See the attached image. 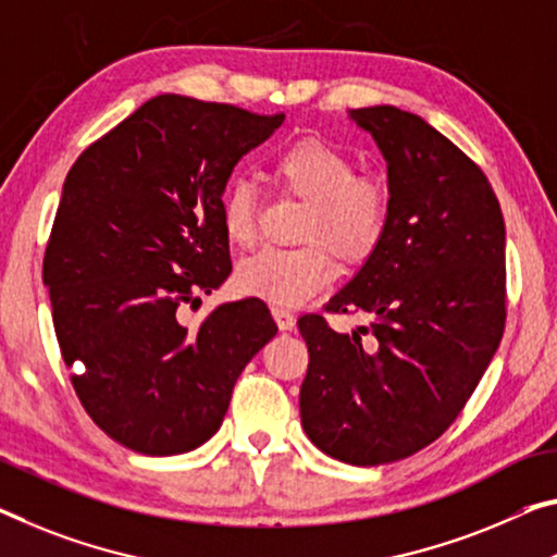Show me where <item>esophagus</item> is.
<instances>
[{
    "label": "esophagus",
    "mask_w": 557,
    "mask_h": 557,
    "mask_svg": "<svg viewBox=\"0 0 557 557\" xmlns=\"http://www.w3.org/2000/svg\"><path fill=\"white\" fill-rule=\"evenodd\" d=\"M273 319H276L281 331H294V326H296V315L286 311V308H278V306L273 308Z\"/></svg>",
    "instance_id": "obj_1"
}]
</instances>
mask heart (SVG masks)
<instances>
[{
	"instance_id": "obj_1",
	"label": "heart",
	"mask_w": 557,
	"mask_h": 557,
	"mask_svg": "<svg viewBox=\"0 0 557 557\" xmlns=\"http://www.w3.org/2000/svg\"><path fill=\"white\" fill-rule=\"evenodd\" d=\"M271 178L281 191L306 201L301 249H261L236 267L242 294L273 306H301L333 281L329 249L344 261H361L381 244L391 219V191L375 176L356 174L346 151L319 139H304L271 159ZM259 196L251 182L231 178L219 199L226 242L238 249L253 244Z\"/></svg>"
}]
</instances>
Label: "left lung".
Wrapping results in <instances>:
<instances>
[{"mask_svg":"<svg viewBox=\"0 0 557 557\" xmlns=\"http://www.w3.org/2000/svg\"><path fill=\"white\" fill-rule=\"evenodd\" d=\"M348 116L386 159L391 219L326 311L373 323L338 333L319 313L298 319V406L315 448L383 466L441 438L493 361L506 329V224L481 166L421 116L388 104Z\"/></svg>","mask_w":557,"mask_h":557,"instance_id":"obj_1","label":"left lung"}]
</instances>
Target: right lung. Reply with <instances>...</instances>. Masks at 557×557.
<instances>
[{"label":"right lung","instance_id":"1","mask_svg":"<svg viewBox=\"0 0 557 557\" xmlns=\"http://www.w3.org/2000/svg\"><path fill=\"white\" fill-rule=\"evenodd\" d=\"M284 114L159 94L94 141L64 182L45 284L72 386L91 421L144 456H176L221 428L246 363L276 336L259 298L196 326L178 308L231 273L219 199Z\"/></svg>","mask_w":557,"mask_h":557}]
</instances>
